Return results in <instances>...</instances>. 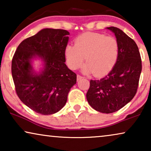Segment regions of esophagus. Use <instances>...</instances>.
Listing matches in <instances>:
<instances>
[{
    "mask_svg": "<svg viewBox=\"0 0 151 151\" xmlns=\"http://www.w3.org/2000/svg\"><path fill=\"white\" fill-rule=\"evenodd\" d=\"M82 78H83V77H82V76H80V75H78V76H77V80H81Z\"/></svg>",
    "mask_w": 151,
    "mask_h": 151,
    "instance_id": "1",
    "label": "esophagus"
}]
</instances>
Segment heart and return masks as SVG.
<instances>
[{"label": "heart", "mask_w": 151, "mask_h": 151, "mask_svg": "<svg viewBox=\"0 0 151 151\" xmlns=\"http://www.w3.org/2000/svg\"><path fill=\"white\" fill-rule=\"evenodd\" d=\"M119 45L116 39L99 33L86 32L78 36L75 45H67L65 49L66 63L69 69L81 67L85 74L93 73L97 77L109 73L116 63Z\"/></svg>", "instance_id": "b5f03b06"}]
</instances>
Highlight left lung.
Returning <instances> with one entry per match:
<instances>
[{"label":"left lung","instance_id":"8db88e82","mask_svg":"<svg viewBox=\"0 0 151 151\" xmlns=\"http://www.w3.org/2000/svg\"><path fill=\"white\" fill-rule=\"evenodd\" d=\"M106 29L115 34L118 42V58L108 75L100 80H91L86 99L95 110L111 113L124 106L135 96L142 72V60L133 39L115 27Z\"/></svg>","mask_w":151,"mask_h":151}]
</instances>
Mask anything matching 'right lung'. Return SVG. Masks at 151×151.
Segmentation results:
<instances>
[{
  "label": "right lung",
  "instance_id": "obj_1",
  "mask_svg": "<svg viewBox=\"0 0 151 151\" xmlns=\"http://www.w3.org/2000/svg\"><path fill=\"white\" fill-rule=\"evenodd\" d=\"M69 35L67 30L43 29L22 41L12 59V78L18 98L40 114L51 115L61 110L76 83V74L65 64ZM37 59L42 62L39 72L32 66Z\"/></svg>",
  "mask_w": 151,
  "mask_h": 151
}]
</instances>
